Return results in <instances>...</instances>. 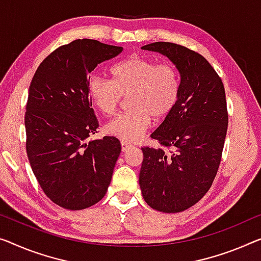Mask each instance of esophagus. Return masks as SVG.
<instances>
[{
    "mask_svg": "<svg viewBox=\"0 0 261 261\" xmlns=\"http://www.w3.org/2000/svg\"><path fill=\"white\" fill-rule=\"evenodd\" d=\"M120 144H122V151H123V152H126L127 150L131 149V145H130L129 143H126V142H122Z\"/></svg>",
    "mask_w": 261,
    "mask_h": 261,
    "instance_id": "esophagus-1",
    "label": "esophagus"
}]
</instances>
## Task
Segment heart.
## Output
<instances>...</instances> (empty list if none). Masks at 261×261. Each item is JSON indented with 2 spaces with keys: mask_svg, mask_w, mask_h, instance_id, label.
<instances>
[{
  "mask_svg": "<svg viewBox=\"0 0 261 261\" xmlns=\"http://www.w3.org/2000/svg\"><path fill=\"white\" fill-rule=\"evenodd\" d=\"M112 80L92 76L88 82L89 96L95 107L107 116L117 112L129 97V112L106 125L107 134L123 142H136L154 120H163L176 108L180 81L176 68L159 64L145 56L131 55L111 69Z\"/></svg>",
  "mask_w": 261,
  "mask_h": 261,
  "instance_id": "heart-1",
  "label": "heart"
}]
</instances>
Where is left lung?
<instances>
[{
  "mask_svg": "<svg viewBox=\"0 0 261 261\" xmlns=\"http://www.w3.org/2000/svg\"><path fill=\"white\" fill-rule=\"evenodd\" d=\"M142 48L176 65L180 93L173 111L151 135L161 146L142 147L139 186L150 207L181 212L205 196L219 168L228 124L224 84L206 58L186 46L154 42Z\"/></svg>",
  "mask_w": 261,
  "mask_h": 261,
  "instance_id": "8db88e82",
  "label": "left lung"
}]
</instances>
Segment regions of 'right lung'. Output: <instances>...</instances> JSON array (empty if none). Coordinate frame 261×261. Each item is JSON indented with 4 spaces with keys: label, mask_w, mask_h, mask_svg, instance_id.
<instances>
[{
    "label": "right lung",
    "mask_w": 261,
    "mask_h": 261,
    "mask_svg": "<svg viewBox=\"0 0 261 261\" xmlns=\"http://www.w3.org/2000/svg\"><path fill=\"white\" fill-rule=\"evenodd\" d=\"M122 51L96 40H75L46 56L30 83L27 154L45 196L63 208L90 207L110 185L122 146L112 136L87 142L99 126L88 82L97 64Z\"/></svg>",
    "instance_id": "add662e5"
}]
</instances>
